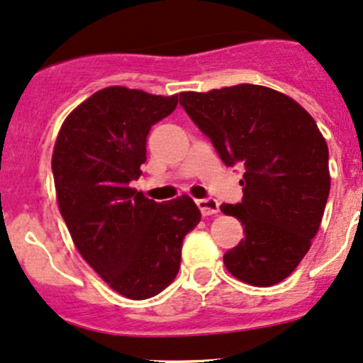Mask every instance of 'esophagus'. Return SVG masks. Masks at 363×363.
<instances>
[{"label":"esophagus","mask_w":363,"mask_h":363,"mask_svg":"<svg viewBox=\"0 0 363 363\" xmlns=\"http://www.w3.org/2000/svg\"><path fill=\"white\" fill-rule=\"evenodd\" d=\"M197 206L203 216H213L219 213V202L216 199H199Z\"/></svg>","instance_id":"1"}]
</instances>
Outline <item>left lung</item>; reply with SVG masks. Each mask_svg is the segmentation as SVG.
I'll return each instance as SVG.
<instances>
[{
  "instance_id": "obj_1",
  "label": "left lung",
  "mask_w": 363,
  "mask_h": 363,
  "mask_svg": "<svg viewBox=\"0 0 363 363\" xmlns=\"http://www.w3.org/2000/svg\"><path fill=\"white\" fill-rule=\"evenodd\" d=\"M180 104L226 166L245 168L242 202L221 206L245 233L223 257L226 269L252 286L288 278L311 248L331 189L317 123L296 101L264 85L182 92Z\"/></svg>"
}]
</instances>
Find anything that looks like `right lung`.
<instances>
[{
    "instance_id": "1",
    "label": "right lung",
    "mask_w": 363,
    "mask_h": 363,
    "mask_svg": "<svg viewBox=\"0 0 363 363\" xmlns=\"http://www.w3.org/2000/svg\"><path fill=\"white\" fill-rule=\"evenodd\" d=\"M177 104L178 94L106 87L68 115L52 150L60 213L77 250L132 300L150 298L173 283L183 238L201 221L189 195L160 203L130 189L147 160L149 130Z\"/></svg>"
}]
</instances>
